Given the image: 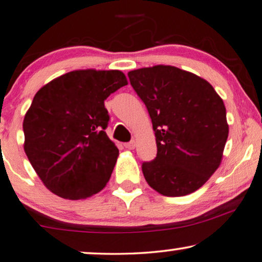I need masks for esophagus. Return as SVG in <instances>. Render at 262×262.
Masks as SVG:
<instances>
[{
	"mask_svg": "<svg viewBox=\"0 0 262 262\" xmlns=\"http://www.w3.org/2000/svg\"><path fill=\"white\" fill-rule=\"evenodd\" d=\"M124 146H125V149L132 150V149H135V146H136V142H135V140H131V142L125 143V144H124Z\"/></svg>",
	"mask_w": 262,
	"mask_h": 262,
	"instance_id": "obj_1",
	"label": "esophagus"
}]
</instances>
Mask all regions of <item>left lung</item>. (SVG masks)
I'll return each mask as SVG.
<instances>
[{
  "instance_id": "1",
  "label": "left lung",
  "mask_w": 262,
  "mask_h": 262,
  "mask_svg": "<svg viewBox=\"0 0 262 262\" xmlns=\"http://www.w3.org/2000/svg\"><path fill=\"white\" fill-rule=\"evenodd\" d=\"M127 75L156 136V157L142 163L147 184L164 196L191 194L221 163L228 138L223 100L207 80L173 66L139 68Z\"/></svg>"
}]
</instances>
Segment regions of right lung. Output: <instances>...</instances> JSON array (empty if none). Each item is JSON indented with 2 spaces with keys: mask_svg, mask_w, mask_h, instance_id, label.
<instances>
[{
  "mask_svg": "<svg viewBox=\"0 0 262 262\" xmlns=\"http://www.w3.org/2000/svg\"><path fill=\"white\" fill-rule=\"evenodd\" d=\"M125 85L120 71H73L35 94L24 120L25 152L55 195L87 199L108 182L119 150L105 132L104 101Z\"/></svg>",
  "mask_w": 262,
  "mask_h": 262,
  "instance_id": "add662e5",
  "label": "right lung"
}]
</instances>
